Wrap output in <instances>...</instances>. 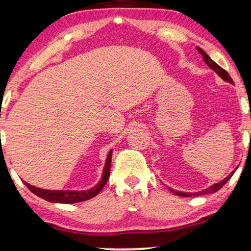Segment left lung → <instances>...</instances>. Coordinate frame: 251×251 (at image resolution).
I'll use <instances>...</instances> for the list:
<instances>
[{
  "instance_id": "1",
  "label": "left lung",
  "mask_w": 251,
  "mask_h": 251,
  "mask_svg": "<svg viewBox=\"0 0 251 251\" xmlns=\"http://www.w3.org/2000/svg\"><path fill=\"white\" fill-rule=\"evenodd\" d=\"M197 50H198V52H199V53H200L201 55H202L203 61H205V63L207 64V66H208L209 69L214 71V72H215L216 74H218V75L220 76V78H221L222 80H225V81H227V82H229V83H233V85H234V81H233V80H231L230 75H229V74H228L227 71H225L224 69H222V67L219 66V65L216 64L215 61H213V60L211 59V57H209V55L207 54L206 52L202 50V49L197 48ZM235 171H236V169H235L234 171L231 172V173H229V176H227V177H226L225 179H222V180H221L220 182H216V184L212 185V186L207 187V188H205V190H202V191H200V192H196V193H188V192L176 191V190H172V188H170V187H169V190L171 191L173 194H176V196H179V197H197V196H203V194L214 193V192L220 190V188H221L222 186H224L226 182L229 180V179L231 178V176L234 175Z\"/></svg>"
}]
</instances>
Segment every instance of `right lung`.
<instances>
[{"label": "right lung", "instance_id": "obj_1", "mask_svg": "<svg viewBox=\"0 0 251 251\" xmlns=\"http://www.w3.org/2000/svg\"><path fill=\"white\" fill-rule=\"evenodd\" d=\"M111 154H113V150L109 151V153L107 154L106 164L103 166V171H102V176L100 181L97 185L89 188V190H83V191H74V190H45V188H40L37 186H32V185L27 184V182L23 181L25 184V186L29 190L35 193L36 196H38L42 199L46 201H50V202L55 203H75V202H81V201H86L88 199H92L95 196H98L100 193L102 188L110 176V164H111Z\"/></svg>", "mask_w": 251, "mask_h": 251}]
</instances>
